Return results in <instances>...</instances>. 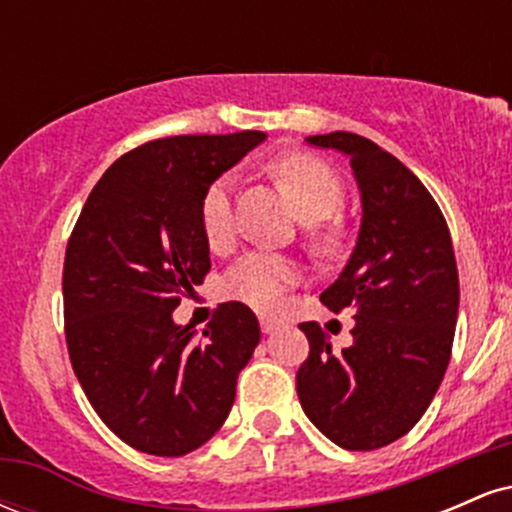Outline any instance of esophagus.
<instances>
[{"instance_id":"34e87169","label":"esophagus","mask_w":512,"mask_h":512,"mask_svg":"<svg viewBox=\"0 0 512 512\" xmlns=\"http://www.w3.org/2000/svg\"><path fill=\"white\" fill-rule=\"evenodd\" d=\"M260 327L264 334H272L281 327V320H276L272 315H260Z\"/></svg>"}]
</instances>
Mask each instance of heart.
Segmentation results:
<instances>
[{"label": "heart", "mask_w": 512, "mask_h": 512, "mask_svg": "<svg viewBox=\"0 0 512 512\" xmlns=\"http://www.w3.org/2000/svg\"><path fill=\"white\" fill-rule=\"evenodd\" d=\"M269 170L296 202L305 221H325L344 204L342 175L325 158L308 151H286L269 163ZM231 178H216L199 199V228L211 250H226L236 236V211H233ZM325 233L322 240H332ZM301 279L298 264L284 255L252 250L223 274L221 291L226 298L252 305L257 310H272L279 305L289 286Z\"/></svg>", "instance_id": "b5f03b06"}]
</instances>
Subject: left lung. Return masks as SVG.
<instances>
[{
	"label": "left lung",
	"mask_w": 512,
	"mask_h": 512,
	"mask_svg": "<svg viewBox=\"0 0 512 512\" xmlns=\"http://www.w3.org/2000/svg\"><path fill=\"white\" fill-rule=\"evenodd\" d=\"M349 156L363 221L349 264L320 301L356 317L337 354L301 322L310 354L296 373L301 407L344 450H378L416 426L436 397L455 339L460 279L448 223L411 170L351 132L308 137Z\"/></svg>",
	"instance_id": "8db88e82"
}]
</instances>
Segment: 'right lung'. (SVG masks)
Returning <instances> with one entry per match:
<instances>
[{
  "mask_svg": "<svg viewBox=\"0 0 512 512\" xmlns=\"http://www.w3.org/2000/svg\"><path fill=\"white\" fill-rule=\"evenodd\" d=\"M264 132L180 134L127 151L103 173L62 269L72 368L103 424L158 457L197 450L226 421L238 373L260 344L245 303L214 310L195 339L173 310L209 274L199 199Z\"/></svg>",
  "mask_w": 512,
  "mask_h": 512,
  "instance_id": "1",
  "label": "right lung"
}]
</instances>
